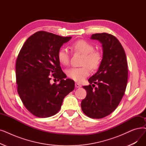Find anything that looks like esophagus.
<instances>
[{"instance_id": "obj_1", "label": "esophagus", "mask_w": 146, "mask_h": 146, "mask_svg": "<svg viewBox=\"0 0 146 146\" xmlns=\"http://www.w3.org/2000/svg\"><path fill=\"white\" fill-rule=\"evenodd\" d=\"M75 87L76 88H80V87H81V85L80 84H78V83H76L75 84Z\"/></svg>"}]
</instances>
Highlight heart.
<instances>
[{"mask_svg":"<svg viewBox=\"0 0 146 146\" xmlns=\"http://www.w3.org/2000/svg\"><path fill=\"white\" fill-rule=\"evenodd\" d=\"M71 48L76 52L84 54L81 67H73L68 69L67 76L76 82H82L91 73V68L97 69L102 60V56L98 50H94V46L90 42L84 40H79L74 42ZM59 62L62 65L67 66L70 62V52L66 48H61L57 54Z\"/></svg>","mask_w":146,"mask_h":146,"instance_id":"heart-1","label":"heart"}]
</instances>
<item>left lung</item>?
I'll list each match as a JSON object with an SVG mask.
<instances>
[{
  "mask_svg": "<svg viewBox=\"0 0 146 146\" xmlns=\"http://www.w3.org/2000/svg\"><path fill=\"white\" fill-rule=\"evenodd\" d=\"M91 39L102 44L103 59L97 72L88 79L90 85L83 86L86 96L81 108L87 116L101 119L109 115L121 101L127 85L128 64L125 50L115 36L96 33ZM91 84L98 86L93 88Z\"/></svg>",
  "mask_w": 146,
  "mask_h": 146,
  "instance_id": "left-lung-1",
  "label": "left lung"
}]
</instances>
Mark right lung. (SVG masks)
Here are the masks:
<instances>
[{"label":"right lung","mask_w":146,"mask_h":146,"mask_svg":"<svg viewBox=\"0 0 146 146\" xmlns=\"http://www.w3.org/2000/svg\"><path fill=\"white\" fill-rule=\"evenodd\" d=\"M72 37H62L46 31H37L24 43L16 61L17 91L26 108L38 117L55 115L63 100L74 89V82L64 80L57 58L59 49ZM51 74L60 80L50 84Z\"/></svg>","instance_id":"add662e5"}]
</instances>
